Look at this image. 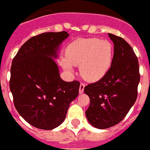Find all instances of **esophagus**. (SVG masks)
<instances>
[{
  "mask_svg": "<svg viewBox=\"0 0 150 150\" xmlns=\"http://www.w3.org/2000/svg\"><path fill=\"white\" fill-rule=\"evenodd\" d=\"M85 86H86V84L84 83V82H81L80 86H79V92H80V93H82V92H84Z\"/></svg>",
  "mask_w": 150,
  "mask_h": 150,
  "instance_id": "obj_1",
  "label": "esophagus"
}]
</instances>
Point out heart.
I'll use <instances>...</instances> for the list:
<instances>
[{"label":"heart","mask_w":150,"mask_h":150,"mask_svg":"<svg viewBox=\"0 0 150 150\" xmlns=\"http://www.w3.org/2000/svg\"><path fill=\"white\" fill-rule=\"evenodd\" d=\"M112 55L113 47L110 41L95 38H79L66 47V58L61 60V64L69 72L72 71V64H80L81 76L88 81H96L109 71Z\"/></svg>","instance_id":"obj_1"}]
</instances>
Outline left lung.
<instances>
[{
    "label": "left lung",
    "instance_id": "8db88e82",
    "mask_svg": "<svg viewBox=\"0 0 150 150\" xmlns=\"http://www.w3.org/2000/svg\"><path fill=\"white\" fill-rule=\"evenodd\" d=\"M108 35L114 44L110 69L100 80L84 88L90 98L86 117L92 126L102 129L126 117L137 98L140 80L138 58L132 47L122 38Z\"/></svg>",
    "mask_w": 150,
    "mask_h": 150
}]
</instances>
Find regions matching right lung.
Masks as SVG:
<instances>
[{"instance_id": "add662e5", "label": "right lung", "mask_w": 150, "mask_h": 150, "mask_svg": "<svg viewBox=\"0 0 150 150\" xmlns=\"http://www.w3.org/2000/svg\"><path fill=\"white\" fill-rule=\"evenodd\" d=\"M67 31L45 32L23 45L12 61L10 89L21 117L41 129L50 130L64 122L70 103L79 95V81L60 78L58 46L69 37Z\"/></svg>"}]
</instances>
